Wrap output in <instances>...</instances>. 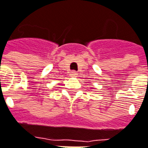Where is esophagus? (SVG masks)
I'll use <instances>...</instances> for the list:
<instances>
[{
    "label": "esophagus",
    "instance_id": "1",
    "mask_svg": "<svg viewBox=\"0 0 148 148\" xmlns=\"http://www.w3.org/2000/svg\"><path fill=\"white\" fill-rule=\"evenodd\" d=\"M77 72H75V71H72L71 73H70V76L71 77H77Z\"/></svg>",
    "mask_w": 148,
    "mask_h": 148
}]
</instances>
